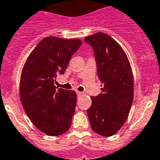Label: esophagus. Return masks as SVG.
<instances>
[{"mask_svg":"<svg viewBox=\"0 0 160 160\" xmlns=\"http://www.w3.org/2000/svg\"><path fill=\"white\" fill-rule=\"evenodd\" d=\"M77 96H81V95H83V92H77Z\"/></svg>","mask_w":160,"mask_h":160,"instance_id":"34e87169","label":"esophagus"}]
</instances>
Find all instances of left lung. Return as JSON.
Wrapping results in <instances>:
<instances>
[{
    "mask_svg": "<svg viewBox=\"0 0 160 160\" xmlns=\"http://www.w3.org/2000/svg\"><path fill=\"white\" fill-rule=\"evenodd\" d=\"M92 46L101 93L92 96L87 110L91 127L96 133L112 136L120 129L128 116L133 100V75L124 51L114 39L103 32L86 37Z\"/></svg>",
    "mask_w": 160,
    "mask_h": 160,
    "instance_id": "obj_1",
    "label": "left lung"
}]
</instances>
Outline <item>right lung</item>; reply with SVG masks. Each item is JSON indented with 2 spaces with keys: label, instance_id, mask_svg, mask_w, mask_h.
Masks as SVG:
<instances>
[{
  "label": "right lung",
  "instance_id": "add662e5",
  "mask_svg": "<svg viewBox=\"0 0 160 160\" xmlns=\"http://www.w3.org/2000/svg\"><path fill=\"white\" fill-rule=\"evenodd\" d=\"M82 41L48 37L38 43L25 61L21 77L20 96L27 116L46 135L57 136L69 129L77 104L74 91L54 85Z\"/></svg>",
  "mask_w": 160,
  "mask_h": 160
}]
</instances>
